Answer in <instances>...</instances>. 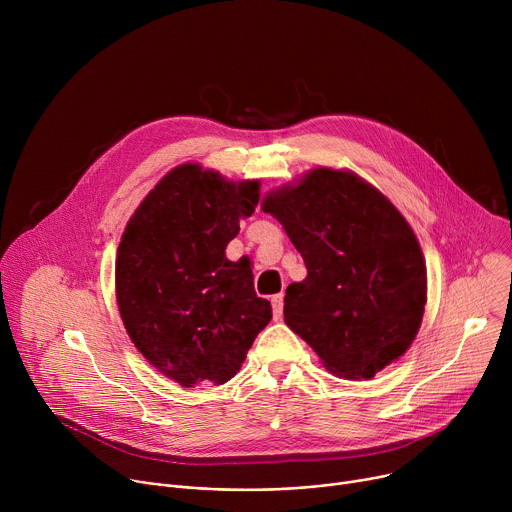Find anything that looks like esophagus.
Wrapping results in <instances>:
<instances>
[{
  "instance_id": "esophagus-1",
  "label": "esophagus",
  "mask_w": 512,
  "mask_h": 512,
  "mask_svg": "<svg viewBox=\"0 0 512 512\" xmlns=\"http://www.w3.org/2000/svg\"><path fill=\"white\" fill-rule=\"evenodd\" d=\"M271 306H273V318L279 320L281 314H283V296H281V294L273 296V298H271Z\"/></svg>"
}]
</instances>
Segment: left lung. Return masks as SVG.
<instances>
[{
    "label": "left lung",
    "instance_id": "obj_1",
    "mask_svg": "<svg viewBox=\"0 0 512 512\" xmlns=\"http://www.w3.org/2000/svg\"><path fill=\"white\" fill-rule=\"evenodd\" d=\"M273 214L308 277L285 289V324L324 367L373 379L411 346L427 300L421 247L401 212L350 172L318 168L271 192Z\"/></svg>",
    "mask_w": 512,
    "mask_h": 512
}]
</instances>
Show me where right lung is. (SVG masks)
I'll return each mask as SVG.
<instances>
[{"label": "right lung", "instance_id": "1", "mask_svg": "<svg viewBox=\"0 0 512 512\" xmlns=\"http://www.w3.org/2000/svg\"><path fill=\"white\" fill-rule=\"evenodd\" d=\"M259 202V182H227L184 164L145 196L117 249L115 287L125 330L150 364L198 387L233 379L271 304L245 261L225 249Z\"/></svg>", "mask_w": 512, "mask_h": 512}]
</instances>
